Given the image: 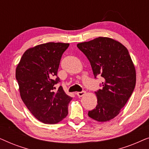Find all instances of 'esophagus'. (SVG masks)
Wrapping results in <instances>:
<instances>
[{"label":"esophagus","mask_w":149,"mask_h":149,"mask_svg":"<svg viewBox=\"0 0 149 149\" xmlns=\"http://www.w3.org/2000/svg\"><path fill=\"white\" fill-rule=\"evenodd\" d=\"M85 91H79V92H77V95H78L79 97H82V96H83V95H84L85 94Z\"/></svg>","instance_id":"esophagus-1"}]
</instances>
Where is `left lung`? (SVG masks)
I'll return each instance as SVG.
<instances>
[{"instance_id": "1", "label": "left lung", "mask_w": 149, "mask_h": 149, "mask_svg": "<svg viewBox=\"0 0 149 149\" xmlns=\"http://www.w3.org/2000/svg\"><path fill=\"white\" fill-rule=\"evenodd\" d=\"M90 62L93 75L103 78L102 87L95 93L97 104L88 116L99 122L118 115L134 90L136 75L129 52L117 40L98 37L77 44Z\"/></svg>"}]
</instances>
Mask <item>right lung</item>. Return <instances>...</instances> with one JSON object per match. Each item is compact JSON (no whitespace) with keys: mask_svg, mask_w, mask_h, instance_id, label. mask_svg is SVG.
<instances>
[{"mask_svg":"<svg viewBox=\"0 0 149 149\" xmlns=\"http://www.w3.org/2000/svg\"><path fill=\"white\" fill-rule=\"evenodd\" d=\"M68 43L47 42L28 49L22 56L15 71L22 100L38 121L55 124L68 115L72 97L62 86L57 76L62 56Z\"/></svg>","mask_w":149,"mask_h":149,"instance_id":"right-lung-1","label":"right lung"}]
</instances>
